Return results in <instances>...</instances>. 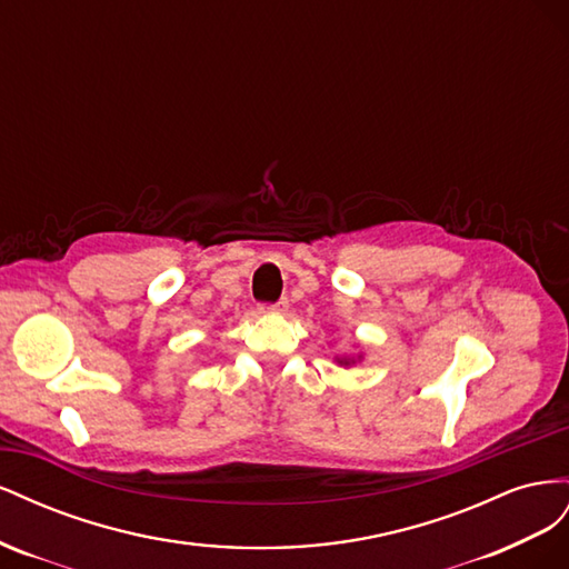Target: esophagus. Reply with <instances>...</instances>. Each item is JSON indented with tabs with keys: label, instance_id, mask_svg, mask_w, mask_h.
Returning a JSON list of instances; mask_svg holds the SVG:
<instances>
[{
	"label": "esophagus",
	"instance_id": "obj_1",
	"mask_svg": "<svg viewBox=\"0 0 569 569\" xmlns=\"http://www.w3.org/2000/svg\"><path fill=\"white\" fill-rule=\"evenodd\" d=\"M268 311H272V313H287V308H289V301L287 299H280V301H274V303H270V306H266Z\"/></svg>",
	"mask_w": 569,
	"mask_h": 569
}]
</instances>
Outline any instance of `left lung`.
Here are the masks:
<instances>
[{"mask_svg":"<svg viewBox=\"0 0 569 569\" xmlns=\"http://www.w3.org/2000/svg\"><path fill=\"white\" fill-rule=\"evenodd\" d=\"M339 363H347L349 366V360H339Z\"/></svg>","mask_w":569,"mask_h":569,"instance_id":"1","label":"left lung"}]
</instances>
